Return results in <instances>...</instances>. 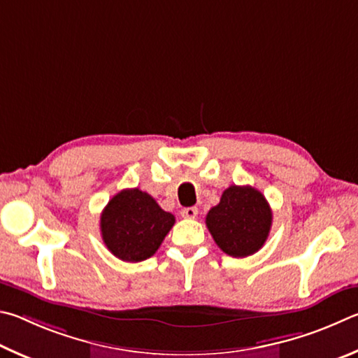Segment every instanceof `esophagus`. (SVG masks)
Wrapping results in <instances>:
<instances>
[{
	"mask_svg": "<svg viewBox=\"0 0 358 358\" xmlns=\"http://www.w3.org/2000/svg\"><path fill=\"white\" fill-rule=\"evenodd\" d=\"M180 215L184 218H195L198 215V209L196 208H185L180 210Z\"/></svg>",
	"mask_w": 358,
	"mask_h": 358,
	"instance_id": "1",
	"label": "esophagus"
}]
</instances>
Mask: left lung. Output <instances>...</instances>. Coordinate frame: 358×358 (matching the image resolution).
I'll return each mask as SVG.
<instances>
[{"mask_svg": "<svg viewBox=\"0 0 358 358\" xmlns=\"http://www.w3.org/2000/svg\"><path fill=\"white\" fill-rule=\"evenodd\" d=\"M206 227L224 253L247 258L264 245L272 227V209L259 190L231 185L206 215Z\"/></svg>", "mask_w": 358, "mask_h": 358, "instance_id": "left-lung-1", "label": "left lung"}]
</instances>
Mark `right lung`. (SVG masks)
<instances>
[{"label":"right lung","mask_w":358,"mask_h":358,"mask_svg":"<svg viewBox=\"0 0 358 358\" xmlns=\"http://www.w3.org/2000/svg\"><path fill=\"white\" fill-rule=\"evenodd\" d=\"M176 218L140 189H125L113 196L100 215L106 248L125 262H140L159 250Z\"/></svg>","instance_id":"add662e5"}]
</instances>
